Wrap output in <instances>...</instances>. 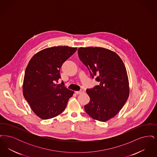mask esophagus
Masks as SVG:
<instances>
[{
	"mask_svg": "<svg viewBox=\"0 0 157 157\" xmlns=\"http://www.w3.org/2000/svg\"><path fill=\"white\" fill-rule=\"evenodd\" d=\"M83 92H84V91H83V90H79V91H76V92H75V94H77V95H79V94L83 93Z\"/></svg>",
	"mask_w": 157,
	"mask_h": 157,
	"instance_id": "obj_1",
	"label": "esophagus"
}]
</instances>
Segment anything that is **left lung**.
Returning <instances> with one entry per match:
<instances>
[{
	"label": "left lung",
	"mask_w": 157,
	"mask_h": 157,
	"mask_svg": "<svg viewBox=\"0 0 157 157\" xmlns=\"http://www.w3.org/2000/svg\"><path fill=\"white\" fill-rule=\"evenodd\" d=\"M78 56L92 79L99 85L87 89L90 101L84 109L90 117L105 122L115 117L127 102L129 82L127 70L120 56L99 47L79 48Z\"/></svg>",
	"instance_id": "obj_1"
}]
</instances>
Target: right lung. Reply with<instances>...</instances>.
Returning a JSON list of instances; mask_svg holds the SVG:
<instances>
[{
	"label": "right lung",
	"mask_w": 157,
	"mask_h": 157,
	"mask_svg": "<svg viewBox=\"0 0 157 157\" xmlns=\"http://www.w3.org/2000/svg\"><path fill=\"white\" fill-rule=\"evenodd\" d=\"M76 48L54 46L43 49L30 60L25 71L23 94L33 112L39 118H54L66 108L74 92L64 83L55 84L60 78V68L76 52Z\"/></svg>",
	"instance_id": "add662e5"
}]
</instances>
